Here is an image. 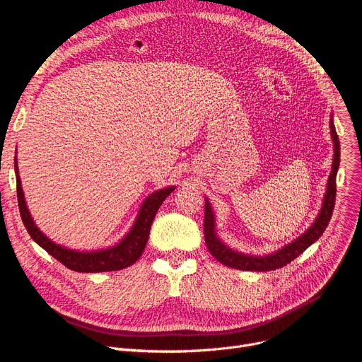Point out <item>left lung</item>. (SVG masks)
I'll return each mask as SVG.
<instances>
[{"label": "left lung", "instance_id": "obj_1", "mask_svg": "<svg viewBox=\"0 0 362 362\" xmlns=\"http://www.w3.org/2000/svg\"><path fill=\"white\" fill-rule=\"evenodd\" d=\"M330 135L333 142V163H332V171L327 179L326 185V194L322 197L321 208L311 223L308 229L303 232L300 236L293 239L292 242L286 243L277 251L267 254V255H252L245 254L238 250L230 248L229 245L224 243L218 233H217V217L214 213V208L210 204V199L205 197V216H204V236L205 243L208 246V251L211 255L220 261L221 264L227 265V267L243 270V272H270L293 261L296 257H299L308 246H311L315 240L320 239L322 232L326 230V227L332 218L333 208H334V199H336V175L339 170L340 163V145L339 138L333 123V112H330Z\"/></svg>", "mask_w": 362, "mask_h": 362}]
</instances>
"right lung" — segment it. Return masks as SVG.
Masks as SVG:
<instances>
[{"instance_id":"right-lung-1","label":"right lung","mask_w":362,"mask_h":362,"mask_svg":"<svg viewBox=\"0 0 362 362\" xmlns=\"http://www.w3.org/2000/svg\"><path fill=\"white\" fill-rule=\"evenodd\" d=\"M14 171L17 182L18 210H21L23 224L28 229L30 238L49 255L64 264L67 269L79 273L117 272L129 267L132 264H135L145 250V245L149 238L151 224L158 211L160 205L176 189V186H167L164 189H158V191L149 194L141 204L138 216L135 221H133L129 232L119 242L107 246V248L79 251L54 242L36 226L25 199L21 175H18L17 156L14 157Z\"/></svg>"}]
</instances>
